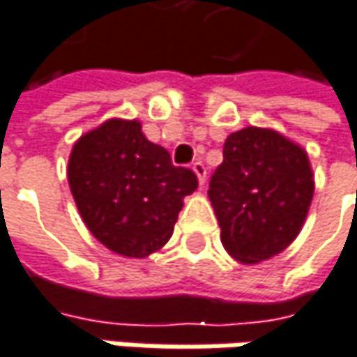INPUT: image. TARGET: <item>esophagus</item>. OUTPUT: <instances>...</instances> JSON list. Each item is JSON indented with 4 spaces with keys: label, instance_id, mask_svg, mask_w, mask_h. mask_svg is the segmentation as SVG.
<instances>
[{
    "label": "esophagus",
    "instance_id": "1",
    "mask_svg": "<svg viewBox=\"0 0 357 357\" xmlns=\"http://www.w3.org/2000/svg\"><path fill=\"white\" fill-rule=\"evenodd\" d=\"M192 170H195V174H197V178H199V185H205V176H207V168H205V165H203L201 160H197V162L192 165Z\"/></svg>",
    "mask_w": 357,
    "mask_h": 357
}]
</instances>
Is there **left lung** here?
Listing matches in <instances>:
<instances>
[{"label": "left lung", "mask_w": 357, "mask_h": 357, "mask_svg": "<svg viewBox=\"0 0 357 357\" xmlns=\"http://www.w3.org/2000/svg\"><path fill=\"white\" fill-rule=\"evenodd\" d=\"M221 243L231 258L258 264L298 236L315 192L307 152L268 128L227 136L223 162L209 181Z\"/></svg>", "instance_id": "obj_1"}]
</instances>
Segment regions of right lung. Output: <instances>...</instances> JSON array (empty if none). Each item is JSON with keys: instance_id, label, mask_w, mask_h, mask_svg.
Returning <instances> with one entry per match:
<instances>
[{"instance_id": "obj_1", "label": "right lung", "mask_w": 357, "mask_h": 357, "mask_svg": "<svg viewBox=\"0 0 357 357\" xmlns=\"http://www.w3.org/2000/svg\"><path fill=\"white\" fill-rule=\"evenodd\" d=\"M68 187L89 231L112 252L146 258L165 245L199 181L150 142L138 119H107L75 142Z\"/></svg>"}]
</instances>
